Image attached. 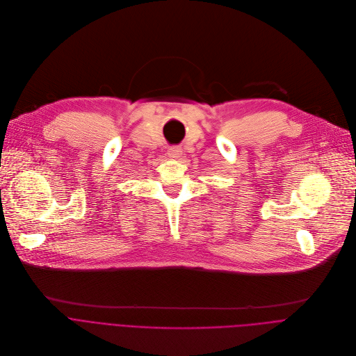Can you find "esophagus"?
Returning a JSON list of instances; mask_svg holds the SVG:
<instances>
[{"mask_svg": "<svg viewBox=\"0 0 356 356\" xmlns=\"http://www.w3.org/2000/svg\"><path fill=\"white\" fill-rule=\"evenodd\" d=\"M168 157L172 159V160H179L182 157V149L181 147H171L168 150Z\"/></svg>", "mask_w": 356, "mask_h": 356, "instance_id": "34e87169", "label": "esophagus"}]
</instances>
